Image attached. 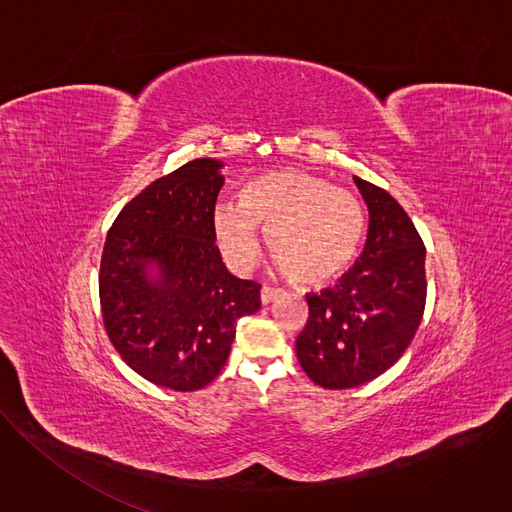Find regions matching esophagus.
Instances as JSON below:
<instances>
[{
  "label": "esophagus",
  "instance_id": "34e87169",
  "mask_svg": "<svg viewBox=\"0 0 512 512\" xmlns=\"http://www.w3.org/2000/svg\"><path fill=\"white\" fill-rule=\"evenodd\" d=\"M279 294H281V289H279V287L263 285V287H261V302H263V304H269V302H273Z\"/></svg>",
  "mask_w": 512,
  "mask_h": 512
}]
</instances>
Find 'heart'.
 I'll return each instance as SVG.
<instances>
[{"label":"heart","instance_id":"1","mask_svg":"<svg viewBox=\"0 0 512 512\" xmlns=\"http://www.w3.org/2000/svg\"><path fill=\"white\" fill-rule=\"evenodd\" d=\"M259 227L283 273L304 285L338 277L358 253L364 235L360 200L326 178L302 170H275L257 178L241 202H223L214 212V233L229 263L255 265L261 253Z\"/></svg>","mask_w":512,"mask_h":512}]
</instances>
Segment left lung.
Listing matches in <instances>:
<instances>
[{"label": "left lung", "mask_w": 512, "mask_h": 512, "mask_svg": "<svg viewBox=\"0 0 512 512\" xmlns=\"http://www.w3.org/2000/svg\"><path fill=\"white\" fill-rule=\"evenodd\" d=\"M369 208L367 245L336 287L308 294L296 340L306 375L324 389H352L383 375L411 344L425 310V247L401 204L354 176Z\"/></svg>", "instance_id": "obj_1"}]
</instances>
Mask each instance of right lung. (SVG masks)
I'll use <instances>...</instances> for the list:
<instances>
[{
    "mask_svg": "<svg viewBox=\"0 0 512 512\" xmlns=\"http://www.w3.org/2000/svg\"><path fill=\"white\" fill-rule=\"evenodd\" d=\"M221 168L192 160L141 190L117 214L101 257L109 340L137 375L182 393L216 379L237 320L261 308V285L231 275L214 243Z\"/></svg>",
    "mask_w": 512,
    "mask_h": 512,
    "instance_id": "right-lung-1",
    "label": "right lung"
}]
</instances>
